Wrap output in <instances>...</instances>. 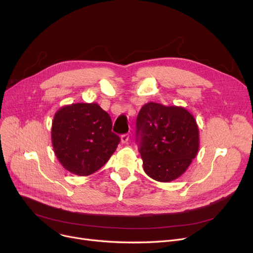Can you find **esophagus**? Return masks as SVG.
I'll return each mask as SVG.
<instances>
[{
	"instance_id": "esophagus-1",
	"label": "esophagus",
	"mask_w": 253,
	"mask_h": 253,
	"mask_svg": "<svg viewBox=\"0 0 253 253\" xmlns=\"http://www.w3.org/2000/svg\"><path fill=\"white\" fill-rule=\"evenodd\" d=\"M128 141H129V134L121 135V142L122 143H127Z\"/></svg>"
}]
</instances>
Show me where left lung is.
I'll return each mask as SVG.
<instances>
[{"instance_id": "1", "label": "left lung", "mask_w": 253, "mask_h": 253, "mask_svg": "<svg viewBox=\"0 0 253 253\" xmlns=\"http://www.w3.org/2000/svg\"><path fill=\"white\" fill-rule=\"evenodd\" d=\"M136 139L143 170L157 181L169 182L182 175L199 150V128L182 106L148 102L136 119Z\"/></svg>"}]
</instances>
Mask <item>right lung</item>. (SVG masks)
Listing matches in <instances>:
<instances>
[{
  "label": "right lung",
  "mask_w": 253,
  "mask_h": 253,
  "mask_svg": "<svg viewBox=\"0 0 253 253\" xmlns=\"http://www.w3.org/2000/svg\"><path fill=\"white\" fill-rule=\"evenodd\" d=\"M112 119L97 103H73L52 121L53 150L64 169L79 176L94 173L109 161L120 142Z\"/></svg>",
  "instance_id": "add662e5"
}]
</instances>
